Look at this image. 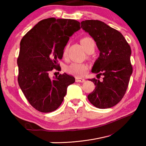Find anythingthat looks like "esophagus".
Wrapping results in <instances>:
<instances>
[{"label": "esophagus", "mask_w": 146, "mask_h": 146, "mask_svg": "<svg viewBox=\"0 0 146 146\" xmlns=\"http://www.w3.org/2000/svg\"><path fill=\"white\" fill-rule=\"evenodd\" d=\"M85 81L84 79L83 78H76L75 82H84Z\"/></svg>", "instance_id": "esophagus-1"}]
</instances>
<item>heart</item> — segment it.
Listing matches in <instances>:
<instances>
[{
    "mask_svg": "<svg viewBox=\"0 0 146 146\" xmlns=\"http://www.w3.org/2000/svg\"><path fill=\"white\" fill-rule=\"evenodd\" d=\"M80 43L87 53L92 50H95V42L92 38L85 37L81 39ZM67 53V47L64 48L63 54L65 56ZM65 70L68 73L74 76L80 77L88 70V66L85 64L72 63L70 65L66 66Z\"/></svg>",
    "mask_w": 146,
    "mask_h": 146,
    "instance_id": "1",
    "label": "heart"
}]
</instances>
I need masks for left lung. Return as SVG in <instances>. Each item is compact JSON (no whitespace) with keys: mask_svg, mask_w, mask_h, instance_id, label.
<instances>
[{"mask_svg":"<svg viewBox=\"0 0 146 146\" xmlns=\"http://www.w3.org/2000/svg\"><path fill=\"white\" fill-rule=\"evenodd\" d=\"M81 28L94 39L100 51L91 71L97 77L103 76L102 81L90 79L95 89L88 98L96 108H110L122 100L127 90L133 72L131 47L120 32L102 21L86 20L81 22Z\"/></svg>","mask_w":146,"mask_h":146,"instance_id":"1","label":"left lung"}]
</instances>
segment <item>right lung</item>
Returning a JSON list of instances; mask_svg holds the SVG:
<instances>
[{
  "instance_id": "right-lung-1",
  "label": "right lung",
  "mask_w": 146,
  "mask_h": 146,
  "mask_svg": "<svg viewBox=\"0 0 146 146\" xmlns=\"http://www.w3.org/2000/svg\"><path fill=\"white\" fill-rule=\"evenodd\" d=\"M80 29V23L75 20L48 18L38 22L22 38L17 59L19 85L29 104L39 111L56 110L68 86L75 82V78L66 73L53 79L49 75L57 68L70 36Z\"/></svg>"
}]
</instances>
